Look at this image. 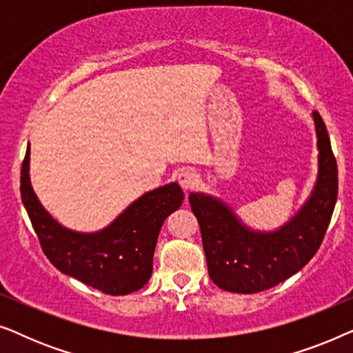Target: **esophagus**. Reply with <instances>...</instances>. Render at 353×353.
<instances>
[{"mask_svg":"<svg viewBox=\"0 0 353 353\" xmlns=\"http://www.w3.org/2000/svg\"><path fill=\"white\" fill-rule=\"evenodd\" d=\"M178 181H180V185L183 186V190L190 191V190H194L197 186V183H199V175H197V172L194 168H183V170L178 172Z\"/></svg>","mask_w":353,"mask_h":353,"instance_id":"34e87169","label":"esophagus"}]
</instances>
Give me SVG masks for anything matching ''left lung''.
Here are the masks:
<instances>
[{
	"mask_svg": "<svg viewBox=\"0 0 353 353\" xmlns=\"http://www.w3.org/2000/svg\"><path fill=\"white\" fill-rule=\"evenodd\" d=\"M316 178L310 194L288 221L274 230L244 223L228 202L191 192L199 220L209 274L223 291L255 294L276 286L305 267L320 248L337 201V165L321 115L313 110Z\"/></svg>",
	"mask_w": 353,
	"mask_h": 353,
	"instance_id": "1",
	"label": "left lung"
}]
</instances>
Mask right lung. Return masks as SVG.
<instances>
[{
	"mask_svg": "<svg viewBox=\"0 0 353 353\" xmlns=\"http://www.w3.org/2000/svg\"><path fill=\"white\" fill-rule=\"evenodd\" d=\"M21 196L50 262L61 273L109 296H125L148 283L163 221L185 199L181 186L172 181L144 192L104 228L88 233L70 230L43 207L33 191L30 146L22 162Z\"/></svg>",
	"mask_w": 353,
	"mask_h": 353,
	"instance_id": "right-lung-1",
	"label": "right lung"
}]
</instances>
